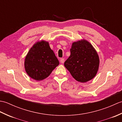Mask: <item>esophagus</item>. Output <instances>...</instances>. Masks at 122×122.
<instances>
[{
    "label": "esophagus",
    "mask_w": 122,
    "mask_h": 122,
    "mask_svg": "<svg viewBox=\"0 0 122 122\" xmlns=\"http://www.w3.org/2000/svg\"><path fill=\"white\" fill-rule=\"evenodd\" d=\"M60 62H61V63H63L64 62V59L61 58V59H60Z\"/></svg>",
    "instance_id": "1"
}]
</instances>
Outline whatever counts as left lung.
I'll use <instances>...</instances> for the list:
<instances>
[{
    "label": "left lung",
    "mask_w": 122,
    "mask_h": 122,
    "mask_svg": "<svg viewBox=\"0 0 122 122\" xmlns=\"http://www.w3.org/2000/svg\"><path fill=\"white\" fill-rule=\"evenodd\" d=\"M71 54L64 66L77 81L85 83L94 78L100 65V59L94 48L89 41L82 39L74 42Z\"/></svg>",
    "instance_id": "8db88e82"
}]
</instances>
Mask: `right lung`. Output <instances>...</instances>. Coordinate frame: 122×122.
<instances>
[{
  "label": "right lung",
  "mask_w": 122,
  "mask_h": 122,
  "mask_svg": "<svg viewBox=\"0 0 122 122\" xmlns=\"http://www.w3.org/2000/svg\"><path fill=\"white\" fill-rule=\"evenodd\" d=\"M59 64V60L48 42H36L30 49L25 59V69L32 79L41 81L48 77Z\"/></svg>",
  "instance_id": "add662e5"
}]
</instances>
